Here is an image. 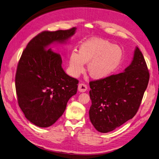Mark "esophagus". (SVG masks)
I'll list each match as a JSON object with an SVG mask.
<instances>
[{
  "mask_svg": "<svg viewBox=\"0 0 159 159\" xmlns=\"http://www.w3.org/2000/svg\"><path fill=\"white\" fill-rule=\"evenodd\" d=\"M88 89V86L84 84H80L78 85V91L80 92H85Z\"/></svg>",
  "mask_w": 159,
  "mask_h": 159,
  "instance_id": "esophagus-1",
  "label": "esophagus"
}]
</instances>
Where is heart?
<instances>
[{
  "label": "heart",
  "instance_id": "heart-1",
  "mask_svg": "<svg viewBox=\"0 0 159 159\" xmlns=\"http://www.w3.org/2000/svg\"><path fill=\"white\" fill-rule=\"evenodd\" d=\"M123 57L120 47L100 38H90L79 47V53L72 51L69 58L71 74L76 77L84 71L88 64V72L91 78L102 80L108 78L117 70Z\"/></svg>",
  "mask_w": 159,
  "mask_h": 159
}]
</instances>
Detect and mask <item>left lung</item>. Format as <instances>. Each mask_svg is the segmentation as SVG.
Here are the masks:
<instances>
[{
	"label": "left lung",
	"instance_id": "1",
	"mask_svg": "<svg viewBox=\"0 0 159 159\" xmlns=\"http://www.w3.org/2000/svg\"><path fill=\"white\" fill-rule=\"evenodd\" d=\"M149 72L136 47L131 63L120 74L90 81V121L100 132L115 130L136 114L147 88Z\"/></svg>",
	"mask_w": 159,
	"mask_h": 159
}]
</instances>
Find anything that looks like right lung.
I'll use <instances>...</instances> for the list:
<instances>
[{
    "label": "right lung",
    "mask_w": 159,
    "mask_h": 159,
    "mask_svg": "<svg viewBox=\"0 0 159 159\" xmlns=\"http://www.w3.org/2000/svg\"><path fill=\"white\" fill-rule=\"evenodd\" d=\"M76 29L42 32L21 55L15 77L18 103L25 116L37 126L53 125L77 93L78 81L66 74L61 55L51 48L56 43L66 44Z\"/></svg>",
    "instance_id": "1"
}]
</instances>
